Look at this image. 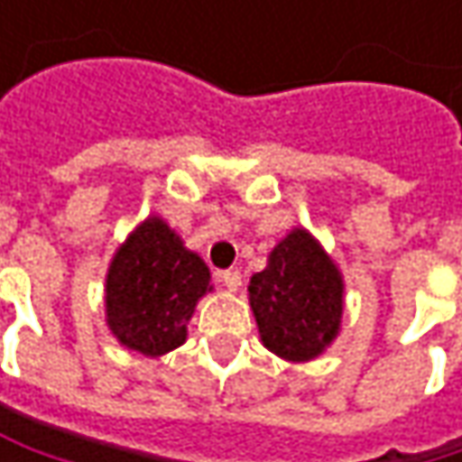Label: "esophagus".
<instances>
[{"mask_svg": "<svg viewBox=\"0 0 462 462\" xmlns=\"http://www.w3.org/2000/svg\"><path fill=\"white\" fill-rule=\"evenodd\" d=\"M217 278H219V283H225L230 291H237V289H240V283H243V278H240V273H237V270H219V273H217Z\"/></svg>", "mask_w": 462, "mask_h": 462, "instance_id": "1", "label": "esophagus"}]
</instances>
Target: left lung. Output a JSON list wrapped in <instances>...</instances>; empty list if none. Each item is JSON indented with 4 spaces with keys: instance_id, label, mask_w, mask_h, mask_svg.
I'll list each match as a JSON object with an SVG mask.
<instances>
[{
    "instance_id": "8db88e82",
    "label": "left lung",
    "mask_w": 462,
    "mask_h": 462,
    "mask_svg": "<svg viewBox=\"0 0 462 462\" xmlns=\"http://www.w3.org/2000/svg\"><path fill=\"white\" fill-rule=\"evenodd\" d=\"M342 273L308 230H291L248 283V302L267 350L310 361L331 345L342 323Z\"/></svg>"
}]
</instances>
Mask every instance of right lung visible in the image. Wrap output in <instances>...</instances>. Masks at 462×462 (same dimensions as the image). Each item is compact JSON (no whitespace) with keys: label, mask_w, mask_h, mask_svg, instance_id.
Wrapping results in <instances>:
<instances>
[{"label":"right lung","mask_w":462,"mask_h":462,"mask_svg":"<svg viewBox=\"0 0 462 462\" xmlns=\"http://www.w3.org/2000/svg\"><path fill=\"white\" fill-rule=\"evenodd\" d=\"M206 291H211L206 262L184 248L160 217H149L109 264L106 323L125 347L157 358L184 345L187 323Z\"/></svg>","instance_id":"right-lung-1"}]
</instances>
